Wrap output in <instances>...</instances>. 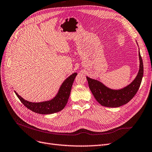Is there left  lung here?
Listing matches in <instances>:
<instances>
[{"label": "left lung", "instance_id": "obj_1", "mask_svg": "<svg viewBox=\"0 0 152 152\" xmlns=\"http://www.w3.org/2000/svg\"><path fill=\"white\" fill-rule=\"evenodd\" d=\"M140 70L131 83L124 88L113 90L105 86L102 82L86 77L89 89L96 101L106 107H119L127 103L134 97L138 91L143 76V63L139 51Z\"/></svg>", "mask_w": 152, "mask_h": 152}]
</instances>
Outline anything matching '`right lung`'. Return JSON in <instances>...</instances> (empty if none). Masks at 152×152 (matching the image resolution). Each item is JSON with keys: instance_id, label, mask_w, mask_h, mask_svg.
<instances>
[{"instance_id": "add662e5", "label": "right lung", "mask_w": 152, "mask_h": 152, "mask_svg": "<svg viewBox=\"0 0 152 152\" xmlns=\"http://www.w3.org/2000/svg\"><path fill=\"white\" fill-rule=\"evenodd\" d=\"M77 75V73H74L68 77L63 82L56 96L51 100L47 101V102L40 103L30 102L21 98L16 91H15V93L21 102L32 112L39 114H51L56 113L61 111L66 106L70 94L73 82Z\"/></svg>"}]
</instances>
